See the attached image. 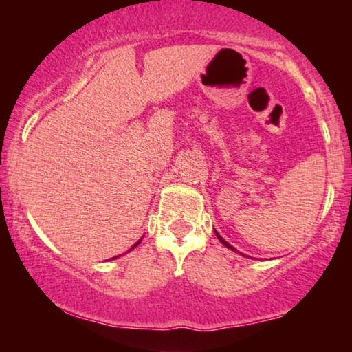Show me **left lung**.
Instances as JSON below:
<instances>
[{
  "label": "left lung",
  "mask_w": 352,
  "mask_h": 352,
  "mask_svg": "<svg viewBox=\"0 0 352 352\" xmlns=\"http://www.w3.org/2000/svg\"><path fill=\"white\" fill-rule=\"evenodd\" d=\"M214 233H216V236H217V239H219L220 242H222V243H223V245H225L226 248H230V250H231V252H236V253H237V250H236L234 247H231V245H230V243H228V242H226L225 239H222V236H220V234L217 233V231H216V230H214ZM242 256H245V254H242Z\"/></svg>",
  "instance_id": "8db88e82"
}]
</instances>
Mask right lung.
I'll list each match as a JSON object with an SVG mask.
<instances>
[{
    "instance_id": "right-lung-1",
    "label": "right lung",
    "mask_w": 352,
    "mask_h": 352,
    "mask_svg": "<svg viewBox=\"0 0 352 352\" xmlns=\"http://www.w3.org/2000/svg\"><path fill=\"white\" fill-rule=\"evenodd\" d=\"M141 241H142V237H141V239H140V241H138V242H136V243H135V245H133V247H132V248H130V250H133V248H135V247H138V243H140V242H141ZM115 258H119V256H115ZM115 258H113V259H115Z\"/></svg>"
}]
</instances>
